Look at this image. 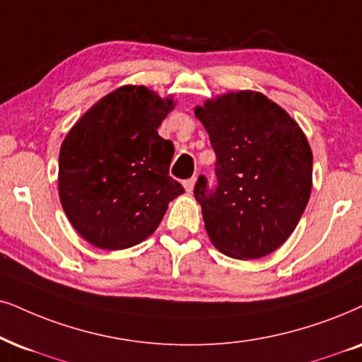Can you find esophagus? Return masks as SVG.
Masks as SVG:
<instances>
[{"label":"esophagus","mask_w":362,"mask_h":362,"mask_svg":"<svg viewBox=\"0 0 362 362\" xmlns=\"http://www.w3.org/2000/svg\"><path fill=\"white\" fill-rule=\"evenodd\" d=\"M184 187L189 194H192V192H194V187H195V178H189V180H185Z\"/></svg>","instance_id":"34e87169"}]
</instances>
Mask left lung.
I'll use <instances>...</instances> for the list:
<instances>
[{"instance_id":"left-lung-1","label":"left lung","mask_w":362,"mask_h":362,"mask_svg":"<svg viewBox=\"0 0 362 362\" xmlns=\"http://www.w3.org/2000/svg\"><path fill=\"white\" fill-rule=\"evenodd\" d=\"M217 157V187L200 177L195 200L209 239L228 257L260 259L289 239L313 189V150L294 118L252 90L195 107Z\"/></svg>"}]
</instances>
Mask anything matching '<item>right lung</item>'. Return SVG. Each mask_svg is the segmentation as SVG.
I'll list each match as a JSON object with an SVG mask.
<instances>
[{"label":"right lung","mask_w":362,"mask_h":362,"mask_svg":"<svg viewBox=\"0 0 362 362\" xmlns=\"http://www.w3.org/2000/svg\"><path fill=\"white\" fill-rule=\"evenodd\" d=\"M175 108L144 85H123L86 110L59 148L58 194L91 245L122 250L157 230L184 187L168 175L173 144L157 128Z\"/></svg>","instance_id":"obj_1"}]
</instances>
